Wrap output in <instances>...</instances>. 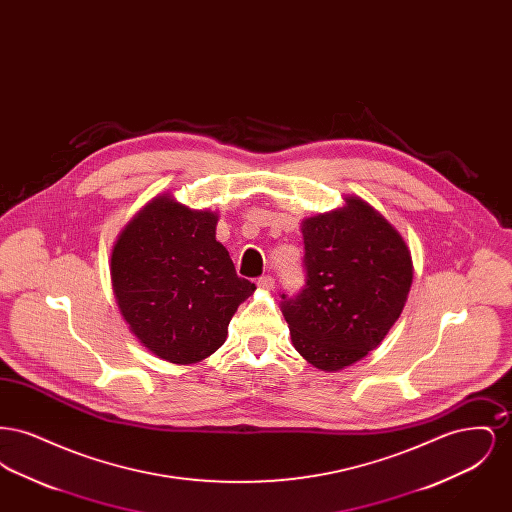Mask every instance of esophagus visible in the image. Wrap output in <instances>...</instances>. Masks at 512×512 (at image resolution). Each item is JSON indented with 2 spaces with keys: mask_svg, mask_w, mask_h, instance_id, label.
Here are the masks:
<instances>
[{
  "mask_svg": "<svg viewBox=\"0 0 512 512\" xmlns=\"http://www.w3.org/2000/svg\"><path fill=\"white\" fill-rule=\"evenodd\" d=\"M257 286H259L261 290H272V288H274V278L265 274V276H261V278L257 280Z\"/></svg>",
  "mask_w": 512,
  "mask_h": 512,
  "instance_id": "esophagus-1",
  "label": "esophagus"
}]
</instances>
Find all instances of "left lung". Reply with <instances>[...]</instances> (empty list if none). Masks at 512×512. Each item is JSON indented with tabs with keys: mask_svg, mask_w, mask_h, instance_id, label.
I'll return each mask as SVG.
<instances>
[{
	"mask_svg": "<svg viewBox=\"0 0 512 512\" xmlns=\"http://www.w3.org/2000/svg\"><path fill=\"white\" fill-rule=\"evenodd\" d=\"M305 286L282 293L293 347L320 370H341L376 349L413 284L401 234L361 197L301 222Z\"/></svg>",
	"mask_w": 512,
	"mask_h": 512,
	"instance_id": "obj_1",
	"label": "left lung"
}]
</instances>
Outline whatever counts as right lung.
<instances>
[{
    "label": "right lung",
    "instance_id": "right-lung-1",
    "mask_svg": "<svg viewBox=\"0 0 512 512\" xmlns=\"http://www.w3.org/2000/svg\"><path fill=\"white\" fill-rule=\"evenodd\" d=\"M217 213L157 195L126 224L111 255L122 317L153 355L192 365L213 355L255 284L217 242Z\"/></svg>",
    "mask_w": 512,
    "mask_h": 512
}]
</instances>
